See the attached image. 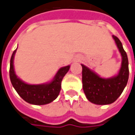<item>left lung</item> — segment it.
Instances as JSON below:
<instances>
[{"label":"left lung","instance_id":"8db88e82","mask_svg":"<svg viewBox=\"0 0 135 135\" xmlns=\"http://www.w3.org/2000/svg\"><path fill=\"white\" fill-rule=\"evenodd\" d=\"M119 49L122 63L118 74L112 78H102L84 65L82 67V88L87 99L96 105H108L120 97L129 79V61L120 39L113 36Z\"/></svg>","mask_w":135,"mask_h":135}]
</instances>
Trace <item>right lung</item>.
<instances>
[{
  "label": "right lung",
  "instance_id": "add662e5",
  "mask_svg": "<svg viewBox=\"0 0 135 135\" xmlns=\"http://www.w3.org/2000/svg\"><path fill=\"white\" fill-rule=\"evenodd\" d=\"M16 50L13 52L10 59L9 77L12 86L19 96L28 103L32 105H46L56 99L61 91L62 79L70 69V65L61 68L49 83L40 85H30L25 83L16 76L13 65V60Z\"/></svg>",
  "mask_w": 135,
  "mask_h": 135
}]
</instances>
